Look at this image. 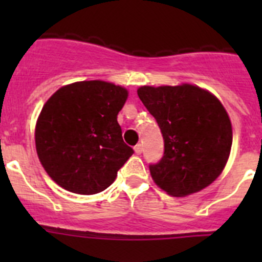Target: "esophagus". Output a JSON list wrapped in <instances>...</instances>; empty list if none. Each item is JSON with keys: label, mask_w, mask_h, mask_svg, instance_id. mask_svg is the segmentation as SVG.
<instances>
[{"label": "esophagus", "mask_w": 262, "mask_h": 262, "mask_svg": "<svg viewBox=\"0 0 262 262\" xmlns=\"http://www.w3.org/2000/svg\"><path fill=\"white\" fill-rule=\"evenodd\" d=\"M134 151H135V154L136 155H140L143 152V147H142V144H138V145H135V148H134Z\"/></svg>", "instance_id": "1"}]
</instances>
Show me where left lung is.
I'll use <instances>...</instances> for the list:
<instances>
[{
    "label": "left lung",
    "mask_w": 262,
    "mask_h": 262,
    "mask_svg": "<svg viewBox=\"0 0 262 262\" xmlns=\"http://www.w3.org/2000/svg\"><path fill=\"white\" fill-rule=\"evenodd\" d=\"M138 96L164 138L163 159L149 165L155 184L173 196L211 185L223 172L232 145V124L221 101L191 84L144 85Z\"/></svg>",
    "instance_id": "1"
}]
</instances>
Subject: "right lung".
<instances>
[{
	"label": "right lung",
	"instance_id": "1",
	"mask_svg": "<svg viewBox=\"0 0 262 262\" xmlns=\"http://www.w3.org/2000/svg\"><path fill=\"white\" fill-rule=\"evenodd\" d=\"M126 88L101 80L64 85L48 98L35 124V147L47 174L71 193L103 191L134 154L118 113Z\"/></svg>",
	"mask_w": 262,
	"mask_h": 262
}]
</instances>
